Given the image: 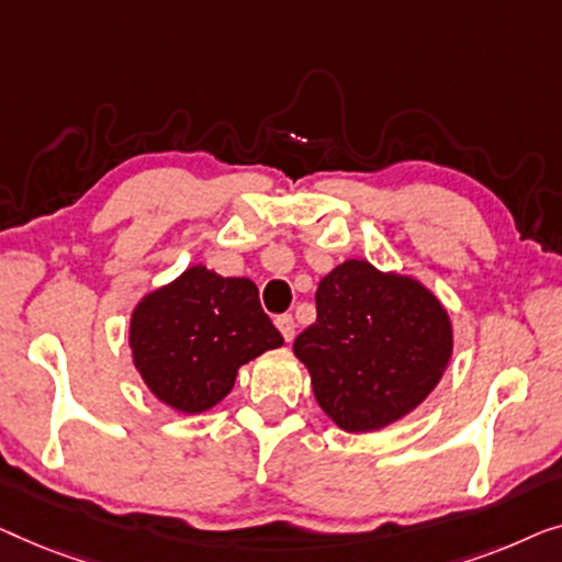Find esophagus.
I'll use <instances>...</instances> for the list:
<instances>
[{"instance_id": "34e87169", "label": "esophagus", "mask_w": 562, "mask_h": 562, "mask_svg": "<svg viewBox=\"0 0 562 562\" xmlns=\"http://www.w3.org/2000/svg\"><path fill=\"white\" fill-rule=\"evenodd\" d=\"M274 326L280 328V334L284 341H292L295 338V321H292V315H278V321H274Z\"/></svg>"}]
</instances>
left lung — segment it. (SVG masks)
Returning <instances> with one entry per match:
<instances>
[{
	"instance_id": "8db88e82",
	"label": "left lung",
	"mask_w": 562,
	"mask_h": 562,
	"mask_svg": "<svg viewBox=\"0 0 562 562\" xmlns=\"http://www.w3.org/2000/svg\"><path fill=\"white\" fill-rule=\"evenodd\" d=\"M315 318L292 351L311 371L323 413L346 432H371L413 413L436 390L453 326L440 300L407 274L346 259L321 280Z\"/></svg>"
}]
</instances>
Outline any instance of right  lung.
Instances as JSON below:
<instances>
[{"label": "right lung", "mask_w": 562, "mask_h": 562, "mask_svg": "<svg viewBox=\"0 0 562 562\" xmlns=\"http://www.w3.org/2000/svg\"><path fill=\"white\" fill-rule=\"evenodd\" d=\"M280 346L257 284L203 265L147 292L130 321L132 359L147 390L186 415L218 405L239 367Z\"/></svg>", "instance_id": "obj_1"}]
</instances>
